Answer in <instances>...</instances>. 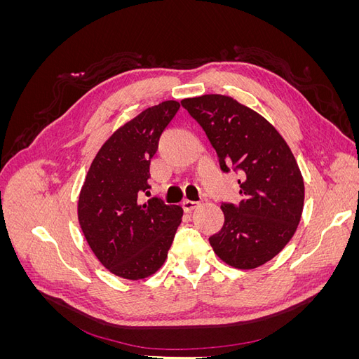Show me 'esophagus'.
I'll return each instance as SVG.
<instances>
[{"label":"esophagus","mask_w":359,"mask_h":359,"mask_svg":"<svg viewBox=\"0 0 359 359\" xmlns=\"http://www.w3.org/2000/svg\"><path fill=\"white\" fill-rule=\"evenodd\" d=\"M198 205H199V202H194V201H189V199L182 201V208H184V211H186V212H190L194 208H198Z\"/></svg>","instance_id":"34e87169"}]
</instances>
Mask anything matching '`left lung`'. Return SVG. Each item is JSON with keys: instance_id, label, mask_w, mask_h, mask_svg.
<instances>
[{"instance_id": "8db88e82", "label": "left lung", "mask_w": 359, "mask_h": 359, "mask_svg": "<svg viewBox=\"0 0 359 359\" xmlns=\"http://www.w3.org/2000/svg\"><path fill=\"white\" fill-rule=\"evenodd\" d=\"M198 121L223 172L240 173V203L222 202L224 223L210 236L215 255L238 269L266 264L301 220L304 181L290 148L266 119L232 97L206 94L181 102Z\"/></svg>"}]
</instances>
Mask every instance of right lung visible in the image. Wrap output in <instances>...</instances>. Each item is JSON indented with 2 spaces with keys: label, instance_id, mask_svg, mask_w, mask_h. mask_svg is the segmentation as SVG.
Returning <instances> with one entry per match:
<instances>
[{
  "label": "right lung",
  "instance_id": "right-lung-1",
  "mask_svg": "<svg viewBox=\"0 0 359 359\" xmlns=\"http://www.w3.org/2000/svg\"><path fill=\"white\" fill-rule=\"evenodd\" d=\"M180 111L175 100L148 107L119 127L91 163L82 186L81 229L102 265L127 280L149 277L165 264L181 223L180 205L148 193L149 163L161 133Z\"/></svg>",
  "mask_w": 359,
  "mask_h": 359
}]
</instances>
